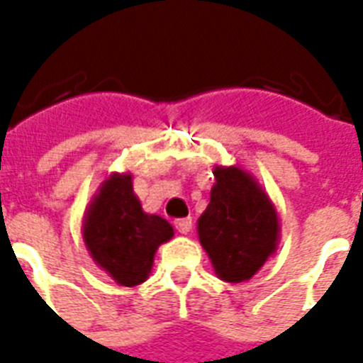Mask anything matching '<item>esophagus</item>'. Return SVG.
Wrapping results in <instances>:
<instances>
[{
  "mask_svg": "<svg viewBox=\"0 0 363 363\" xmlns=\"http://www.w3.org/2000/svg\"><path fill=\"white\" fill-rule=\"evenodd\" d=\"M175 228L181 234H188V232L192 230V218L186 217V218H177L175 220Z\"/></svg>",
  "mask_w": 363,
  "mask_h": 363,
  "instance_id": "1",
  "label": "esophagus"
}]
</instances>
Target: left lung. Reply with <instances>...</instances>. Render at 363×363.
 <instances>
[{"instance_id": "8db88e82", "label": "left lung", "mask_w": 363, "mask_h": 363, "mask_svg": "<svg viewBox=\"0 0 363 363\" xmlns=\"http://www.w3.org/2000/svg\"><path fill=\"white\" fill-rule=\"evenodd\" d=\"M211 200L198 220V234L215 272L225 281L249 280L276 251L278 215L251 175L217 167Z\"/></svg>"}]
</instances>
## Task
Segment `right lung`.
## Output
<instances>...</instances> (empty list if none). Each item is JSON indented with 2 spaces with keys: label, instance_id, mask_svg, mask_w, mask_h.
<instances>
[{
  "label": "right lung",
  "instance_id": "1",
  "mask_svg": "<svg viewBox=\"0 0 363 363\" xmlns=\"http://www.w3.org/2000/svg\"><path fill=\"white\" fill-rule=\"evenodd\" d=\"M173 236L165 218L143 211L133 194L131 175H112L83 223V240L91 257L120 286H138L150 272L160 243Z\"/></svg>",
  "mask_w": 363,
  "mask_h": 363
}]
</instances>
